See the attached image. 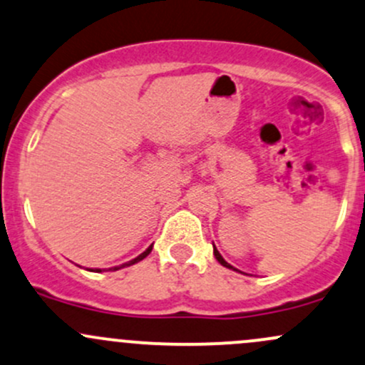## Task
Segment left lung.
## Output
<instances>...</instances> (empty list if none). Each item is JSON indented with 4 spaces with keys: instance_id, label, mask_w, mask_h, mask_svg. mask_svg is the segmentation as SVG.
<instances>
[{
    "instance_id": "8db88e82",
    "label": "left lung",
    "mask_w": 365,
    "mask_h": 365,
    "mask_svg": "<svg viewBox=\"0 0 365 365\" xmlns=\"http://www.w3.org/2000/svg\"><path fill=\"white\" fill-rule=\"evenodd\" d=\"M213 253H215V258H216V259H218V262H220V263H222V265H223V267H227V268H232V270H237V268H234V267H232V265H230V263H227V262H225V259H223V256L218 253V250H216V247H215V246H213Z\"/></svg>"
}]
</instances>
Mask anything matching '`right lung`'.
<instances>
[{
    "label": "right lung",
    "mask_w": 365,
    "mask_h": 365,
    "mask_svg": "<svg viewBox=\"0 0 365 365\" xmlns=\"http://www.w3.org/2000/svg\"><path fill=\"white\" fill-rule=\"evenodd\" d=\"M150 251H152V246H149V247H147V250H145V251H143V253H142V255H138V256H137V258H135V259H131V262H128V263H123V265H119V267H114V270H119V268H123V267H130V265H135V263L142 262V259H143V258H145V256H147V255H149V253H150ZM93 272H100V268H97V270H93Z\"/></svg>",
    "instance_id": "1"
}]
</instances>
